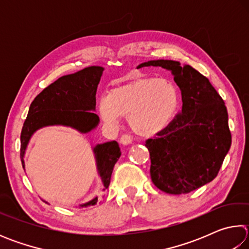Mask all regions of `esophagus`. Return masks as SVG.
Here are the masks:
<instances>
[{
	"instance_id": "34e87169",
	"label": "esophagus",
	"mask_w": 249,
	"mask_h": 249,
	"mask_svg": "<svg viewBox=\"0 0 249 249\" xmlns=\"http://www.w3.org/2000/svg\"><path fill=\"white\" fill-rule=\"evenodd\" d=\"M132 137H130V135H128V134H124V135H122V137L120 138V142H121V144L122 145H129V144H132Z\"/></svg>"
}]
</instances>
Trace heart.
I'll list each match as a JSON object with an SVG mask.
<instances>
[{"instance_id":"1","label":"heart","mask_w":249,"mask_h":249,"mask_svg":"<svg viewBox=\"0 0 249 249\" xmlns=\"http://www.w3.org/2000/svg\"><path fill=\"white\" fill-rule=\"evenodd\" d=\"M181 93L169 79L136 77L109 90L99 101V112L107 123L128 117L141 136L151 137L170 125L180 107Z\"/></svg>"}]
</instances>
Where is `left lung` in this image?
<instances>
[{"label": "left lung", "mask_w": 249, "mask_h": 249, "mask_svg": "<svg viewBox=\"0 0 249 249\" xmlns=\"http://www.w3.org/2000/svg\"><path fill=\"white\" fill-rule=\"evenodd\" d=\"M150 66L171 71L182 96L180 114L158 137L146 141L151 181L169 195L189 193L215 178L229 153L227 109L209 79L191 66L159 59L137 69Z\"/></svg>", "instance_id": "1"}]
</instances>
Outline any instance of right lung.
<instances>
[{
	"label": "right lung",
	"instance_id": "obj_1",
	"mask_svg": "<svg viewBox=\"0 0 249 249\" xmlns=\"http://www.w3.org/2000/svg\"><path fill=\"white\" fill-rule=\"evenodd\" d=\"M103 70V67L91 66L64 75L34 99L20 133V160L24 169L25 151L36 130L46 126L61 125L87 134L99 125L100 119L94 113L95 94ZM93 153L105 190L111 182L113 168L121 157L120 146L115 141L98 144L93 147ZM96 202L98 196L80 204V208L94 205Z\"/></svg>",
	"mask_w": 249,
	"mask_h": 249
}]
</instances>
